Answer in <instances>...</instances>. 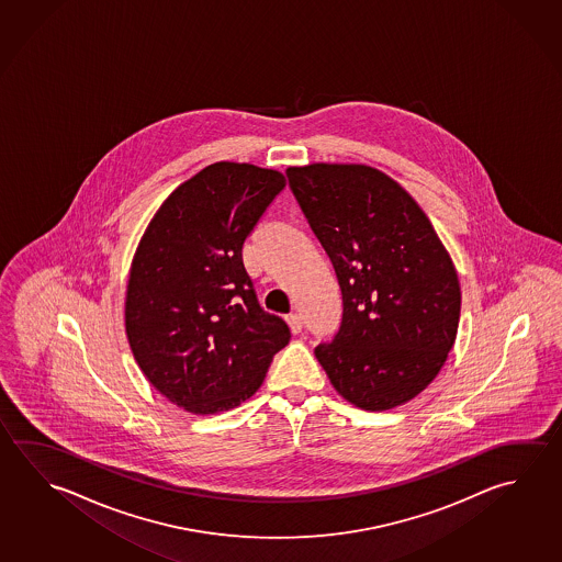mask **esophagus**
<instances>
[{
    "label": "esophagus",
    "mask_w": 562,
    "mask_h": 562,
    "mask_svg": "<svg viewBox=\"0 0 562 562\" xmlns=\"http://www.w3.org/2000/svg\"><path fill=\"white\" fill-rule=\"evenodd\" d=\"M286 323H289V328H291L293 335H299L303 330V318H301V315H296V313H291L286 317Z\"/></svg>",
    "instance_id": "esophagus-1"
}]
</instances>
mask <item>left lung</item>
I'll return each mask as SVG.
<instances>
[{
  "mask_svg": "<svg viewBox=\"0 0 562 562\" xmlns=\"http://www.w3.org/2000/svg\"><path fill=\"white\" fill-rule=\"evenodd\" d=\"M289 186L335 267L342 321L315 348L342 398L382 412L416 398L456 342L458 271L428 215L364 164L286 168Z\"/></svg>",
  "mask_w": 562,
  "mask_h": 562,
  "instance_id": "obj_1",
  "label": "left lung"
}]
</instances>
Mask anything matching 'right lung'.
<instances>
[{"instance_id": "add662e5", "label": "right lung", "mask_w": 562, "mask_h": 562, "mask_svg": "<svg viewBox=\"0 0 562 562\" xmlns=\"http://www.w3.org/2000/svg\"><path fill=\"white\" fill-rule=\"evenodd\" d=\"M285 176L215 162L164 200L136 247L124 303L126 337L148 382L192 414L256 394L291 330L257 301L241 249Z\"/></svg>"}]
</instances>
